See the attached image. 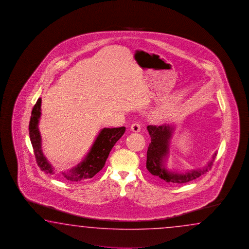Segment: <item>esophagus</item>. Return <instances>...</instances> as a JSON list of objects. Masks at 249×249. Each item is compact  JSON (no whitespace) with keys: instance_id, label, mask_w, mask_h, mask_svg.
Returning a JSON list of instances; mask_svg holds the SVG:
<instances>
[{"instance_id":"34e87169","label":"esophagus","mask_w":249,"mask_h":249,"mask_svg":"<svg viewBox=\"0 0 249 249\" xmlns=\"http://www.w3.org/2000/svg\"><path fill=\"white\" fill-rule=\"evenodd\" d=\"M132 132H138L141 131V124L139 123H133L131 126Z\"/></svg>"}]
</instances>
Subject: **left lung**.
Instances as JSON below:
<instances>
[{
	"mask_svg": "<svg viewBox=\"0 0 249 249\" xmlns=\"http://www.w3.org/2000/svg\"><path fill=\"white\" fill-rule=\"evenodd\" d=\"M148 133L151 137L147 151V163L146 167L151 175L159 176V178L170 183H186L195 180L202 175L210 170L214 162L216 153H214L211 161L204 169L192 171L186 174H174L170 173L164 168V160L168 153V143L173 132V127L169 125H148L147 127Z\"/></svg>",
	"mask_w": 249,
	"mask_h": 249,
	"instance_id": "obj_1",
	"label": "left lung"
}]
</instances>
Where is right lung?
Here are the masks:
<instances>
[{"label": "right lung", "mask_w": 249, "mask_h": 249, "mask_svg": "<svg viewBox=\"0 0 249 249\" xmlns=\"http://www.w3.org/2000/svg\"><path fill=\"white\" fill-rule=\"evenodd\" d=\"M41 98L38 99L33 107L31 118L29 122V136L34 148V154L40 169L45 174L53 175V168L44 158L41 148V136L38 131V122L41 116ZM125 132V127L104 128L96 139L95 142L90 148V152L85 160L66 173L62 177L70 181H80L92 178L105 165L107 159L112 148Z\"/></svg>", "instance_id": "add662e5"}]
</instances>
